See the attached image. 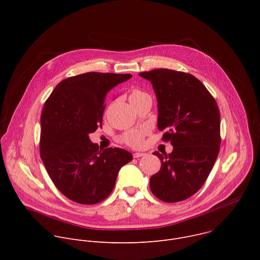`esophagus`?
<instances>
[{"label":"esophagus","instance_id":"1","mask_svg":"<svg viewBox=\"0 0 260 260\" xmlns=\"http://www.w3.org/2000/svg\"><path fill=\"white\" fill-rule=\"evenodd\" d=\"M144 155H145V153H143V152H136V153H134V157L135 158H139V157H142Z\"/></svg>","mask_w":260,"mask_h":260}]
</instances>
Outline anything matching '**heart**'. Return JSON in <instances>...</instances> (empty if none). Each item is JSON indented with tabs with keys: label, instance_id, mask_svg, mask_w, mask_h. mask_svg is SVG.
Here are the masks:
<instances>
[{
	"label": "heart",
	"instance_id": "heart-1",
	"mask_svg": "<svg viewBox=\"0 0 260 260\" xmlns=\"http://www.w3.org/2000/svg\"><path fill=\"white\" fill-rule=\"evenodd\" d=\"M145 94H147V93H145L144 91H142L138 88H135L132 90V92L129 94V100L139 99ZM147 134H148V129L146 127L134 128V129H129V131H126L125 133H123L120 137V140L122 143H124L125 145H127L132 148H141L144 145V139Z\"/></svg>",
	"mask_w": 260,
	"mask_h": 260
}]
</instances>
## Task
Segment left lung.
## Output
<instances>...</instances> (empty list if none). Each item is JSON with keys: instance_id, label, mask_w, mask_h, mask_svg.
I'll return each mask as SVG.
<instances>
[{"instance_id": "obj_1", "label": "left lung", "mask_w": 260, "mask_h": 260, "mask_svg": "<svg viewBox=\"0 0 260 260\" xmlns=\"http://www.w3.org/2000/svg\"><path fill=\"white\" fill-rule=\"evenodd\" d=\"M157 98L161 140L174 147L150 179L152 193L165 203H177L198 192L208 179L220 150V112L206 86L191 74L169 69L142 72Z\"/></svg>"}]
</instances>
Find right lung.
Returning a JSON list of instances; mask_svg holds the SVG:
<instances>
[{
	"mask_svg": "<svg viewBox=\"0 0 260 260\" xmlns=\"http://www.w3.org/2000/svg\"><path fill=\"white\" fill-rule=\"evenodd\" d=\"M131 74L88 72L60 81L41 114L40 155L56 188L82 205L112 192L119 170L133 159L121 148L100 149L88 135L102 127L105 98Z\"/></svg>",
	"mask_w": 260,
	"mask_h": 260,
	"instance_id": "obj_1",
	"label": "right lung"
}]
</instances>
